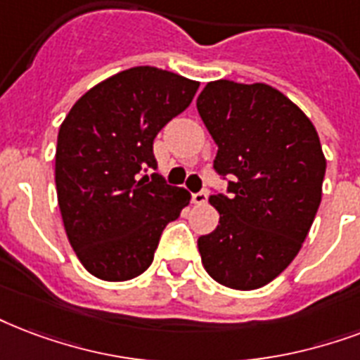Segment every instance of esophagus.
Returning a JSON list of instances; mask_svg holds the SVG:
<instances>
[{"label":"esophagus","instance_id":"esophagus-1","mask_svg":"<svg viewBox=\"0 0 360 360\" xmlns=\"http://www.w3.org/2000/svg\"><path fill=\"white\" fill-rule=\"evenodd\" d=\"M207 202V192L205 191H200V192H194L192 194V204H196V205H202Z\"/></svg>","mask_w":360,"mask_h":360}]
</instances>
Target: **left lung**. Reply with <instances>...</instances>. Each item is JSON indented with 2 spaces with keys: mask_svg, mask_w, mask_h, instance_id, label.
<instances>
[{
  "mask_svg": "<svg viewBox=\"0 0 360 360\" xmlns=\"http://www.w3.org/2000/svg\"><path fill=\"white\" fill-rule=\"evenodd\" d=\"M196 107L219 147L213 168L234 177L229 196H210L219 224L198 238L202 264L224 287L260 289L295 260L319 210V136L300 107L264 82H207Z\"/></svg>",
  "mask_w": 360,
  "mask_h": 360,
  "instance_id": "left-lung-1",
  "label": "left lung"
}]
</instances>
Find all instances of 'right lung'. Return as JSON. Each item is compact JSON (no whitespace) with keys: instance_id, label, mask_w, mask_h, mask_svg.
Returning <instances> with one entry per match:
<instances>
[{"instance_id":"add662e5","label":"right lung","mask_w":360,"mask_h":360,"mask_svg":"<svg viewBox=\"0 0 360 360\" xmlns=\"http://www.w3.org/2000/svg\"><path fill=\"white\" fill-rule=\"evenodd\" d=\"M200 82L139 65L81 96L56 145V192L77 259L103 281H126L155 259L162 230L191 194L156 169L153 141L191 105Z\"/></svg>"}]
</instances>
